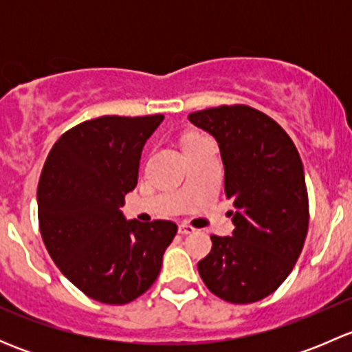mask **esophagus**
Here are the masks:
<instances>
[{
  "instance_id": "obj_1",
  "label": "esophagus",
  "mask_w": 352,
  "mask_h": 352,
  "mask_svg": "<svg viewBox=\"0 0 352 352\" xmlns=\"http://www.w3.org/2000/svg\"><path fill=\"white\" fill-rule=\"evenodd\" d=\"M179 233L180 235H192V233H196V228L190 225H187V223H182V225L179 226Z\"/></svg>"
}]
</instances>
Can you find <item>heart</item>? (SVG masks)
<instances>
[{
	"label": "heart",
	"mask_w": 352,
	"mask_h": 352,
	"mask_svg": "<svg viewBox=\"0 0 352 352\" xmlns=\"http://www.w3.org/2000/svg\"><path fill=\"white\" fill-rule=\"evenodd\" d=\"M190 138H196V134H190V136H187V138H186V140H184V141H187V140H190Z\"/></svg>",
	"instance_id": "obj_1"
}]
</instances>
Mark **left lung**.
<instances>
[{
	"mask_svg": "<svg viewBox=\"0 0 352 352\" xmlns=\"http://www.w3.org/2000/svg\"><path fill=\"white\" fill-rule=\"evenodd\" d=\"M189 120L218 141L235 206L233 236L211 235L197 271L221 300L254 303L283 285L303 250L310 219L303 163L286 131L248 105L199 110Z\"/></svg>",
	"mask_w": 352,
	"mask_h": 352,
	"instance_id": "8db88e82",
	"label": "left lung"
}]
</instances>
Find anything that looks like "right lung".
I'll return each instance as SVG.
<instances>
[{
  "mask_svg": "<svg viewBox=\"0 0 352 352\" xmlns=\"http://www.w3.org/2000/svg\"><path fill=\"white\" fill-rule=\"evenodd\" d=\"M162 120V113L85 120L56 141L42 168L37 208L45 248L59 271L100 303L126 305L146 293L177 233L173 221H127L120 211Z\"/></svg>",
  "mask_w": 352,
  "mask_h": 352,
  "instance_id": "right-lung-1",
  "label": "right lung"
}]
</instances>
